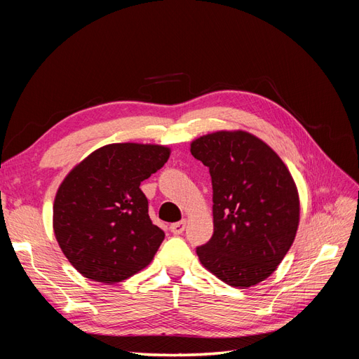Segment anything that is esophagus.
Segmentation results:
<instances>
[{
    "instance_id": "1",
    "label": "esophagus",
    "mask_w": 359,
    "mask_h": 359,
    "mask_svg": "<svg viewBox=\"0 0 359 359\" xmlns=\"http://www.w3.org/2000/svg\"><path fill=\"white\" fill-rule=\"evenodd\" d=\"M184 229H186V220H181V222L170 224V232L173 235H181L184 232Z\"/></svg>"
}]
</instances>
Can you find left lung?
Here are the masks:
<instances>
[{"mask_svg":"<svg viewBox=\"0 0 359 359\" xmlns=\"http://www.w3.org/2000/svg\"><path fill=\"white\" fill-rule=\"evenodd\" d=\"M210 169L214 233L201 264L233 287L274 273L295 240L299 198L289 169L264 140L243 130L215 132L190 145Z\"/></svg>","mask_w":359,"mask_h":359,"instance_id":"obj_1","label":"left lung"}]
</instances>
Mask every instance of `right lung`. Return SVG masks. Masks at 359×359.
<instances>
[{"label":"right lung","mask_w":359,"mask_h":359,"mask_svg":"<svg viewBox=\"0 0 359 359\" xmlns=\"http://www.w3.org/2000/svg\"><path fill=\"white\" fill-rule=\"evenodd\" d=\"M170 149L111 144L95 149L64 178L53 202V232L69 262L102 283H118L149 265L165 232L148 215L139 189L168 161Z\"/></svg>","instance_id":"obj_1"}]
</instances>
